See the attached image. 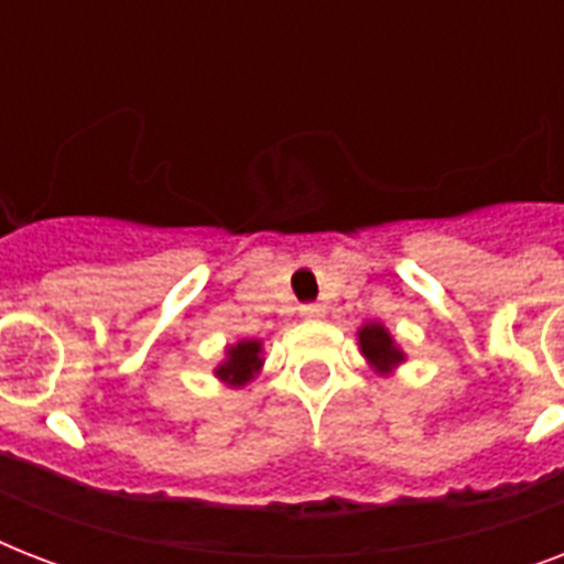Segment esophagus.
I'll use <instances>...</instances> for the list:
<instances>
[{
	"label": "esophagus",
	"instance_id": "34e87169",
	"mask_svg": "<svg viewBox=\"0 0 564 564\" xmlns=\"http://www.w3.org/2000/svg\"><path fill=\"white\" fill-rule=\"evenodd\" d=\"M301 318H307V322H313V318H322L325 316V307L322 304H301Z\"/></svg>",
	"mask_w": 564,
	"mask_h": 564
}]
</instances>
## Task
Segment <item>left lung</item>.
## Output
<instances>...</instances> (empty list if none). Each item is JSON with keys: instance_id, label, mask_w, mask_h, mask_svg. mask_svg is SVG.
Listing matches in <instances>:
<instances>
[{"instance_id": "left-lung-1", "label": "left lung", "mask_w": 564, "mask_h": 564, "mask_svg": "<svg viewBox=\"0 0 564 564\" xmlns=\"http://www.w3.org/2000/svg\"><path fill=\"white\" fill-rule=\"evenodd\" d=\"M357 343H360L362 357L369 360V366L377 375H392V371L406 360V354L401 351V345L394 343V336L389 334L380 322L362 325L360 330H357Z\"/></svg>"}]
</instances>
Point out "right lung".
I'll return each mask as SVG.
<instances>
[{
    "instance_id": "add662e5",
    "label": "right lung",
    "mask_w": 564,
    "mask_h": 564,
    "mask_svg": "<svg viewBox=\"0 0 564 564\" xmlns=\"http://www.w3.org/2000/svg\"><path fill=\"white\" fill-rule=\"evenodd\" d=\"M263 369V343L260 339H239V343L225 348V360L213 369V375L219 377L221 383L246 386L248 380H254Z\"/></svg>"
}]
</instances>
